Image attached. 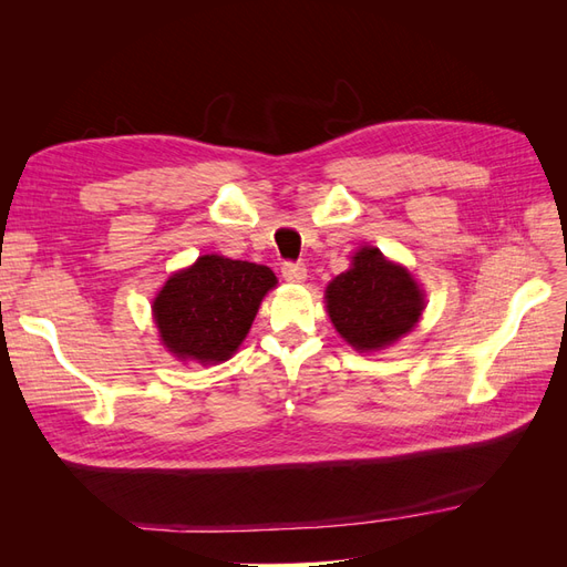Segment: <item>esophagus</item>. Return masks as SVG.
<instances>
[{
  "label": "esophagus",
  "instance_id": "obj_1",
  "mask_svg": "<svg viewBox=\"0 0 567 567\" xmlns=\"http://www.w3.org/2000/svg\"><path fill=\"white\" fill-rule=\"evenodd\" d=\"M281 277L290 284H300L307 279V269L302 262H284L281 265Z\"/></svg>",
  "mask_w": 567,
  "mask_h": 567
}]
</instances>
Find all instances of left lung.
Instances as JSON below:
<instances>
[{
  "label": "left lung",
  "mask_w": 567,
  "mask_h": 567,
  "mask_svg": "<svg viewBox=\"0 0 567 567\" xmlns=\"http://www.w3.org/2000/svg\"><path fill=\"white\" fill-rule=\"evenodd\" d=\"M331 321L354 350H375L411 331L423 296L411 274L388 262L379 248H362L348 271L326 288Z\"/></svg>",
  "instance_id": "8db88e82"
}]
</instances>
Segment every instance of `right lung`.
Wrapping results in <instances>:
<instances>
[{"mask_svg": "<svg viewBox=\"0 0 567 567\" xmlns=\"http://www.w3.org/2000/svg\"><path fill=\"white\" fill-rule=\"evenodd\" d=\"M277 284L269 267L203 255L169 277L153 302L167 350L179 359L225 362L241 346L262 296Z\"/></svg>", "mask_w": 567, "mask_h": 567, "instance_id": "1", "label": "right lung"}]
</instances>
